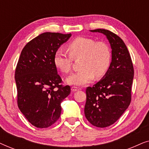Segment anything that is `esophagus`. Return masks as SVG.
<instances>
[{"label": "esophagus", "instance_id": "1", "mask_svg": "<svg viewBox=\"0 0 149 149\" xmlns=\"http://www.w3.org/2000/svg\"><path fill=\"white\" fill-rule=\"evenodd\" d=\"M71 90H72V91H77L79 90V88L76 86H72V87H71Z\"/></svg>", "mask_w": 149, "mask_h": 149}]
</instances>
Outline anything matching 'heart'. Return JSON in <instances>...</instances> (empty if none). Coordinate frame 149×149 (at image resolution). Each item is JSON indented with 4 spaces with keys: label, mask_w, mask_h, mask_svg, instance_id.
I'll list each match as a JSON object with an SVG mask.
<instances>
[{
    "label": "heart",
    "mask_w": 149,
    "mask_h": 149,
    "mask_svg": "<svg viewBox=\"0 0 149 149\" xmlns=\"http://www.w3.org/2000/svg\"><path fill=\"white\" fill-rule=\"evenodd\" d=\"M69 55L58 49L55 52L54 63L59 70L65 74L70 72L72 59L81 58V70L72 73L66 79L70 85H82L89 83L94 76L103 77L111 64V51L104 42L95 41L91 38L79 36L66 46Z\"/></svg>",
    "instance_id": "b5f03b06"
}]
</instances>
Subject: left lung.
Here are the masks:
<instances>
[{
  "mask_svg": "<svg viewBox=\"0 0 149 149\" xmlns=\"http://www.w3.org/2000/svg\"><path fill=\"white\" fill-rule=\"evenodd\" d=\"M107 36L112 49V62L105 76L86 88L84 113L93 126L107 127L115 123L130 104L134 66L123 40L109 30L95 29Z\"/></svg>",
  "mask_w": 149,
  "mask_h": 149,
  "instance_id": "1",
  "label": "left lung"
}]
</instances>
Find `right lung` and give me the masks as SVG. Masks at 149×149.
<instances>
[{"mask_svg": "<svg viewBox=\"0 0 149 149\" xmlns=\"http://www.w3.org/2000/svg\"><path fill=\"white\" fill-rule=\"evenodd\" d=\"M71 34L44 32L26 45L15 68L17 106L32 125L46 128L60 117L63 100L70 93L54 63L55 52Z\"/></svg>", "mask_w": 149, "mask_h": 149, "instance_id": "right-lung-1", "label": "right lung"}]
</instances>
